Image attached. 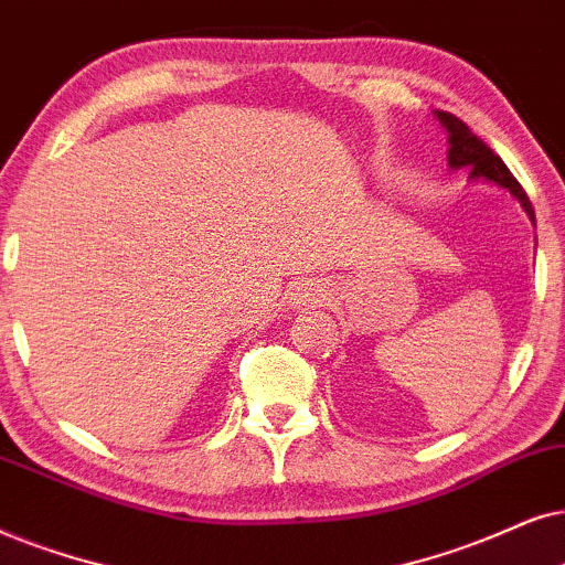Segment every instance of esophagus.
<instances>
[{
    "instance_id": "34e87169",
    "label": "esophagus",
    "mask_w": 565,
    "mask_h": 565,
    "mask_svg": "<svg viewBox=\"0 0 565 565\" xmlns=\"http://www.w3.org/2000/svg\"><path fill=\"white\" fill-rule=\"evenodd\" d=\"M326 297H328V291H326V287H322V284H318V281H305V284H299L297 287V291H295V307H302V310H310V307H320L322 302H326Z\"/></svg>"
}]
</instances>
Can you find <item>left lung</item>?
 Here are the masks:
<instances>
[{
	"mask_svg": "<svg viewBox=\"0 0 565 565\" xmlns=\"http://www.w3.org/2000/svg\"><path fill=\"white\" fill-rule=\"evenodd\" d=\"M434 116L439 118V124L445 126L449 134V168L452 170H470L472 180H488V183H495L514 195V199L522 204L524 212L532 222H535V212H532V204L524 193V188L516 183V178L511 175L507 164L499 154H493V149L486 145L483 139H478L476 134L468 129V124H462L460 118L452 116L447 110H434Z\"/></svg>",
	"mask_w": 565,
	"mask_h": 565,
	"instance_id": "obj_1",
	"label": "left lung"
}]
</instances>
